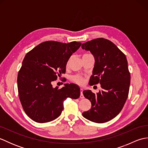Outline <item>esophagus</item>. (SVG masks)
I'll use <instances>...</instances> for the list:
<instances>
[{"instance_id": "34e87169", "label": "esophagus", "mask_w": 148, "mask_h": 148, "mask_svg": "<svg viewBox=\"0 0 148 148\" xmlns=\"http://www.w3.org/2000/svg\"><path fill=\"white\" fill-rule=\"evenodd\" d=\"M80 92H81V94H80V98L81 99H84V97L83 95V89H80Z\"/></svg>"}]
</instances>
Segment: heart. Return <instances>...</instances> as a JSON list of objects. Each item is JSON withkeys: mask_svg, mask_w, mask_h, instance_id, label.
<instances>
[{"mask_svg": "<svg viewBox=\"0 0 148 148\" xmlns=\"http://www.w3.org/2000/svg\"><path fill=\"white\" fill-rule=\"evenodd\" d=\"M72 80H73L75 83H76L79 84H82L84 83V79L83 77L79 76H75L72 77Z\"/></svg>", "mask_w": 148, "mask_h": 148, "instance_id": "1", "label": "heart"}]
</instances>
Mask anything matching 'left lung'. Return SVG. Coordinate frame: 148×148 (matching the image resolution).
I'll use <instances>...</instances> for the list:
<instances>
[{
  "mask_svg": "<svg viewBox=\"0 0 148 148\" xmlns=\"http://www.w3.org/2000/svg\"><path fill=\"white\" fill-rule=\"evenodd\" d=\"M81 47L90 51L95 58L89 84L100 83L101 87L97 94L91 90L83 91L92 107L82 114L98 123L109 121L120 112L129 92L130 74L126 56L114 43L103 38L90 40Z\"/></svg>",
  "mask_w": 148,
  "mask_h": 148,
  "instance_id": "obj_1",
  "label": "left lung"
}]
</instances>
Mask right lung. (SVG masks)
Returning <instances> with one entry per match:
<instances>
[{
  "label": "right lung",
  "instance_id": "right-lung-1",
  "mask_svg": "<svg viewBox=\"0 0 148 148\" xmlns=\"http://www.w3.org/2000/svg\"><path fill=\"white\" fill-rule=\"evenodd\" d=\"M81 45L76 41L48 40L25 56L17 78L19 98L27 115L34 121L54 120L60 116L66 99L79 97L80 88L76 84H65L59 89L53 88L51 83L65 73L69 59Z\"/></svg>",
  "mask_w": 148,
  "mask_h": 148
}]
</instances>
